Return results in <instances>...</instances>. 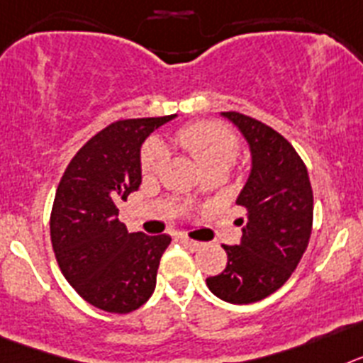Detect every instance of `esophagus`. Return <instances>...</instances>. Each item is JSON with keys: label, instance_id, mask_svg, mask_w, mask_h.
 Masks as SVG:
<instances>
[{"label": "esophagus", "instance_id": "esophagus-1", "mask_svg": "<svg viewBox=\"0 0 363 363\" xmlns=\"http://www.w3.org/2000/svg\"><path fill=\"white\" fill-rule=\"evenodd\" d=\"M179 242H182V245H184L186 248H190V250H199V248L203 247V242L194 241V239H188V238H184V235H181V238H179Z\"/></svg>", "mask_w": 363, "mask_h": 363}]
</instances>
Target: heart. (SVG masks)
<instances>
[{
    "label": "heart",
    "instance_id": "heart-1",
    "mask_svg": "<svg viewBox=\"0 0 363 363\" xmlns=\"http://www.w3.org/2000/svg\"><path fill=\"white\" fill-rule=\"evenodd\" d=\"M177 143L191 155L203 172L212 168H228L239 153V140L232 129L219 122H197L186 125L177 133ZM168 159L164 146L157 140L147 144L143 153L146 173L159 172Z\"/></svg>",
    "mask_w": 363,
    "mask_h": 363
}]
</instances>
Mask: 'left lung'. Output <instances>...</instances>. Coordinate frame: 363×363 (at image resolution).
Masks as SVG:
<instances>
[{
  "label": "left lung",
  "mask_w": 363,
  "mask_h": 363,
  "mask_svg": "<svg viewBox=\"0 0 363 363\" xmlns=\"http://www.w3.org/2000/svg\"><path fill=\"white\" fill-rule=\"evenodd\" d=\"M250 151V172L235 203L247 210L241 241L223 245L228 263L206 285L223 301L247 305L276 292L291 277L313 230V188L291 143L263 122L220 113Z\"/></svg>",
  "instance_id": "obj_1"
}]
</instances>
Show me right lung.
<instances>
[{"label":"right lung","instance_id":"obj_1","mask_svg":"<svg viewBox=\"0 0 363 363\" xmlns=\"http://www.w3.org/2000/svg\"><path fill=\"white\" fill-rule=\"evenodd\" d=\"M177 115L107 125L72 157L56 190L50 241L60 270L87 303L128 314L155 291L157 269L172 238L129 234L118 201L143 182L140 147Z\"/></svg>","mask_w":363,"mask_h":363}]
</instances>
